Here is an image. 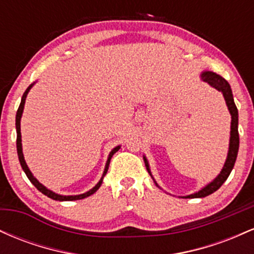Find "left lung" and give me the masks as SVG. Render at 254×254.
I'll return each instance as SVG.
<instances>
[{
	"label": "left lung",
	"mask_w": 254,
	"mask_h": 254,
	"mask_svg": "<svg viewBox=\"0 0 254 254\" xmlns=\"http://www.w3.org/2000/svg\"><path fill=\"white\" fill-rule=\"evenodd\" d=\"M200 80L204 81L211 86L212 88L217 89L218 92L222 93L224 100H226V105L228 107V111L230 113V137H229V147H228V154H227V159L226 162H224L222 170H221L220 174L215 178L212 182L209 184H206L204 188L200 189L199 191L193 192V193L188 194V196H182L180 198H203L209 196V194L214 193L215 191H217L218 189L222 186V184L226 182L227 178L229 177L230 172H232L233 167H234L235 161H237V156H238V150H239V132H238V125H239V115H238V109L235 106L234 99H233V93H232V88H230V84L228 83V81H226L222 76L217 75L216 72H212L209 70H204L200 74ZM143 160L145 167H147L148 173L149 176L153 178L154 183L159 189H161L159 186V184L156 183V180L154 179L153 174H151L150 171V166L149 162H148V159L143 155Z\"/></svg>",
	"instance_id": "left-lung-1"
}]
</instances>
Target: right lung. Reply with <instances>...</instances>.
<instances>
[{
    "instance_id": "obj_1",
    "label": "right lung",
    "mask_w": 254,
    "mask_h": 254,
    "mask_svg": "<svg viewBox=\"0 0 254 254\" xmlns=\"http://www.w3.org/2000/svg\"><path fill=\"white\" fill-rule=\"evenodd\" d=\"M33 82L32 84L28 86V88L25 90L24 95H22L21 98V103H20V106L19 109H17V112H16V118H15V127H16V150H17V156H19V161H20V165H21L22 170L26 173V176H27L28 179H30V182L33 184L34 186L39 190L42 193L45 194V196H48L49 198H51V199H55V200H60V202H65V200H77V199H83V198L86 197H89L90 194H93L94 192H97L99 190V188L101 186V184H103V180H104V177L106 176L107 173V170H109V166H110V161H111V157L113 156V154L117 153L119 150V148H121V145H117V147L113 148L112 150L110 151L109 154V157H107V161H106V165H105V170H104V173L103 176H101L100 180H99L97 185L94 186V188L90 189L89 191L84 192V193H81V194H71V196H64V194H60V193H56V192L51 191L50 189H48L46 186H44L42 183L38 182V179L36 177L32 174V172L30 171V168H28L27 164H26L25 161V157H24V153H22V143H21V127H20V122H21V117H22V112H24V107H25V103H26V98H27V94L28 92H30V89L32 87L34 86Z\"/></svg>"
}]
</instances>
